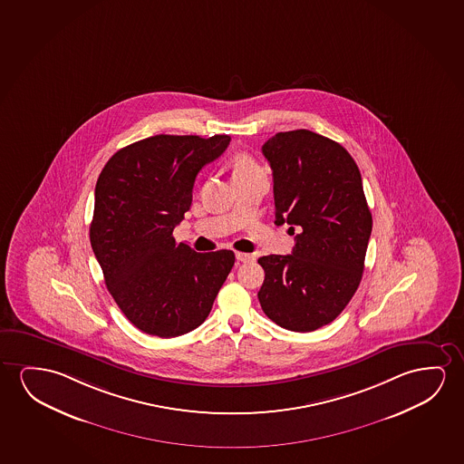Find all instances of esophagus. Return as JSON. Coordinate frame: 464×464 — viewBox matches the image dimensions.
I'll return each instance as SVG.
<instances>
[{"instance_id":"1","label":"esophagus","mask_w":464,"mask_h":464,"mask_svg":"<svg viewBox=\"0 0 464 464\" xmlns=\"http://www.w3.org/2000/svg\"><path fill=\"white\" fill-rule=\"evenodd\" d=\"M236 260L241 263L254 262V256L246 254V252H236Z\"/></svg>"}]
</instances>
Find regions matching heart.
<instances>
[{"instance_id": "1", "label": "heart", "mask_w": 464, "mask_h": 464, "mask_svg": "<svg viewBox=\"0 0 464 464\" xmlns=\"http://www.w3.org/2000/svg\"><path fill=\"white\" fill-rule=\"evenodd\" d=\"M231 169H233V179L237 177H246V175L256 174L262 172L256 160L252 156L246 155V153H239L233 158L231 161Z\"/></svg>"}]
</instances>
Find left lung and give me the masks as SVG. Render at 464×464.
Returning a JSON list of instances; mask_svg holds the SVG:
<instances>
[{"mask_svg": "<svg viewBox=\"0 0 464 464\" xmlns=\"http://www.w3.org/2000/svg\"><path fill=\"white\" fill-rule=\"evenodd\" d=\"M275 181L276 225L295 236L290 256L258 258L263 313L284 329L332 323L356 294L372 214L356 162L344 148L306 129L279 132L262 147Z\"/></svg>", "mask_w": 464, "mask_h": 464, "instance_id": "8db88e82", "label": "left lung"}]
</instances>
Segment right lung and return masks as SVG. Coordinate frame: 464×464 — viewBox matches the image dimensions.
Listing matches in <instances>:
<instances>
[{
  "instance_id": "right-lung-1",
  "label": "right lung",
  "mask_w": 464,
  "mask_h": 464,
  "mask_svg": "<svg viewBox=\"0 0 464 464\" xmlns=\"http://www.w3.org/2000/svg\"><path fill=\"white\" fill-rule=\"evenodd\" d=\"M229 135H155L121 148L95 185L91 246L124 316L148 335L199 327L235 265L233 250L198 254L172 231L193 199L196 175Z\"/></svg>"
}]
</instances>
